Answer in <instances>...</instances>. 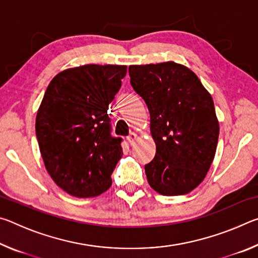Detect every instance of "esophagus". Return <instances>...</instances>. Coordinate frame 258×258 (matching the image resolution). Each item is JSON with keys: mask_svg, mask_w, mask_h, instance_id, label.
I'll return each instance as SVG.
<instances>
[{"mask_svg": "<svg viewBox=\"0 0 258 258\" xmlns=\"http://www.w3.org/2000/svg\"><path fill=\"white\" fill-rule=\"evenodd\" d=\"M137 140H138V134L134 133V132L131 133L127 137V141L131 143V145H134V142L137 141Z\"/></svg>", "mask_w": 258, "mask_h": 258, "instance_id": "1", "label": "esophagus"}]
</instances>
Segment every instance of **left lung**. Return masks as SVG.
<instances>
[{"mask_svg":"<svg viewBox=\"0 0 258 258\" xmlns=\"http://www.w3.org/2000/svg\"><path fill=\"white\" fill-rule=\"evenodd\" d=\"M131 85L150 112L156 156L145 166L150 186L182 196L206 177L216 152L220 124L211 93L196 74L174 61L132 64Z\"/></svg>","mask_w":258,"mask_h":258,"instance_id":"1","label":"left lung"}]
</instances>
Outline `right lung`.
<instances>
[{"mask_svg": "<svg viewBox=\"0 0 258 258\" xmlns=\"http://www.w3.org/2000/svg\"><path fill=\"white\" fill-rule=\"evenodd\" d=\"M126 72L121 64L68 68L45 91L35 123L38 147L52 180L74 197H97L111 185L123 149L107 111Z\"/></svg>", "mask_w": 258, "mask_h": 258, "instance_id": "1", "label": "right lung"}]
</instances>
